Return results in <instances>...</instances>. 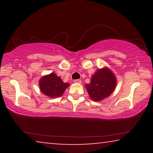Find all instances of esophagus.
Segmentation results:
<instances>
[{"instance_id":"34e87169","label":"esophagus","mask_w":153,"mask_h":153,"mask_svg":"<svg viewBox=\"0 0 153 153\" xmlns=\"http://www.w3.org/2000/svg\"><path fill=\"white\" fill-rule=\"evenodd\" d=\"M74 83H81V79H76V80H74Z\"/></svg>"}]
</instances>
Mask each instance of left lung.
Masks as SVG:
<instances>
[{
  "mask_svg": "<svg viewBox=\"0 0 153 153\" xmlns=\"http://www.w3.org/2000/svg\"><path fill=\"white\" fill-rule=\"evenodd\" d=\"M116 79L108 68L99 69L92 76L91 83L85 85L90 97L94 101H101L114 91Z\"/></svg>",
  "mask_w": 153,
  "mask_h": 153,
  "instance_id": "left-lung-1",
  "label": "left lung"
}]
</instances>
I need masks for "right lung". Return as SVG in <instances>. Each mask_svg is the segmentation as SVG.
I'll use <instances>...</instances> for the list:
<instances>
[{"instance_id": "right-lung-1", "label": "right lung", "mask_w": 153, "mask_h": 153, "mask_svg": "<svg viewBox=\"0 0 153 153\" xmlns=\"http://www.w3.org/2000/svg\"><path fill=\"white\" fill-rule=\"evenodd\" d=\"M39 85L42 93L50 97H58L61 96L70 85L68 83H64L54 73L42 77Z\"/></svg>"}]
</instances>
